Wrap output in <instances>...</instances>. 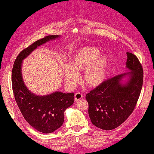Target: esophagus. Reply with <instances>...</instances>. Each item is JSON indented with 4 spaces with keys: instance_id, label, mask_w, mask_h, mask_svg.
<instances>
[{
    "instance_id": "esophagus-1",
    "label": "esophagus",
    "mask_w": 154,
    "mask_h": 154,
    "mask_svg": "<svg viewBox=\"0 0 154 154\" xmlns=\"http://www.w3.org/2000/svg\"><path fill=\"white\" fill-rule=\"evenodd\" d=\"M82 97H83V95L81 94V93H76L75 94L74 98H75V101H79V99H81Z\"/></svg>"
}]
</instances>
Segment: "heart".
I'll list each match as a JSON object with an SVG mask.
<instances>
[{
  "label": "heart",
  "mask_w": 154,
  "mask_h": 154,
  "mask_svg": "<svg viewBox=\"0 0 154 154\" xmlns=\"http://www.w3.org/2000/svg\"><path fill=\"white\" fill-rule=\"evenodd\" d=\"M99 51L95 47H85L79 50L72 58L70 67L64 69V79L72 87L78 80V74L85 70L82 80L91 87L100 85L105 79L108 65L107 56H99Z\"/></svg>",
  "instance_id": "b5f03b06"
}]
</instances>
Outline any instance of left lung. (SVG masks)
<instances>
[{
	"label": "left lung",
	"mask_w": 154,
	"mask_h": 154,
	"mask_svg": "<svg viewBox=\"0 0 154 154\" xmlns=\"http://www.w3.org/2000/svg\"><path fill=\"white\" fill-rule=\"evenodd\" d=\"M126 67L131 71L107 79L86 95L92 123L103 130H111L124 122L133 112L143 85V71L137 57L127 53ZM128 83H121L125 75Z\"/></svg>",
	"instance_id": "8db88e82"
}]
</instances>
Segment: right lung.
<instances>
[{
    "label": "right lung",
    "instance_id": "obj_1",
    "mask_svg": "<svg viewBox=\"0 0 154 154\" xmlns=\"http://www.w3.org/2000/svg\"><path fill=\"white\" fill-rule=\"evenodd\" d=\"M58 35H49L25 48L15 59L12 71V87L15 101L26 121L33 128L44 134L55 131L63 125L64 111L74 102V93L55 92L38 96L32 94L24 84L21 75L22 61L32 51Z\"/></svg>",
    "mask_w": 154,
    "mask_h": 154
}]
</instances>
